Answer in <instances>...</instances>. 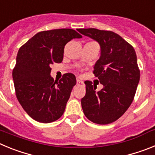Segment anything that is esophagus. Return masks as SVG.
I'll list each match as a JSON object with an SVG mask.
<instances>
[{
	"label": "esophagus",
	"mask_w": 155,
	"mask_h": 155,
	"mask_svg": "<svg viewBox=\"0 0 155 155\" xmlns=\"http://www.w3.org/2000/svg\"><path fill=\"white\" fill-rule=\"evenodd\" d=\"M77 84H78V85H83V84H84V82H83V81L78 78L77 79Z\"/></svg>",
	"instance_id": "1"
}]
</instances>
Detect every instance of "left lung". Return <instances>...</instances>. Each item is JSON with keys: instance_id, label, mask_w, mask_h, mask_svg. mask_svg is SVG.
I'll list each match as a JSON object with an SVG mask.
<instances>
[{"instance_id": "1", "label": "left lung", "mask_w": 155, "mask_h": 155, "mask_svg": "<svg viewBox=\"0 0 155 155\" xmlns=\"http://www.w3.org/2000/svg\"><path fill=\"white\" fill-rule=\"evenodd\" d=\"M82 35L98 42L101 54L94 66V76L103 85L84 81L86 94L81 98L84 115L97 124H109L121 117L134 100L140 81L136 52L118 34L96 28H79Z\"/></svg>"}]
</instances>
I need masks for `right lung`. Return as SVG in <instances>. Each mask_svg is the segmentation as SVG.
<instances>
[{"instance_id": "add662e5", "label": "right lung", "mask_w": 155, "mask_h": 155, "mask_svg": "<svg viewBox=\"0 0 155 155\" xmlns=\"http://www.w3.org/2000/svg\"><path fill=\"white\" fill-rule=\"evenodd\" d=\"M81 38L71 28L43 31L19 49L12 72L15 89L19 103L33 120L48 124L64 114L76 78L68 73L56 81L50 65L62 62L65 45Z\"/></svg>"}]
</instances>
